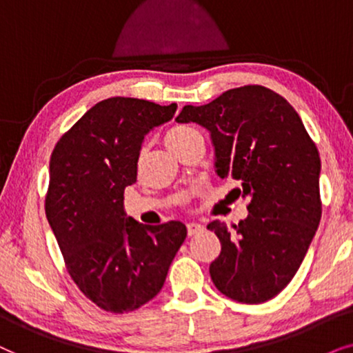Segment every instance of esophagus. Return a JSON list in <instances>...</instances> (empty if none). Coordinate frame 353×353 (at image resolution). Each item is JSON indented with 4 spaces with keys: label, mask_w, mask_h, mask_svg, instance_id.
<instances>
[{
    "label": "esophagus",
    "mask_w": 353,
    "mask_h": 353,
    "mask_svg": "<svg viewBox=\"0 0 353 353\" xmlns=\"http://www.w3.org/2000/svg\"><path fill=\"white\" fill-rule=\"evenodd\" d=\"M203 231V225L199 224V223H189L187 224V232H189V236H195V234H199Z\"/></svg>",
    "instance_id": "34e87169"
}]
</instances>
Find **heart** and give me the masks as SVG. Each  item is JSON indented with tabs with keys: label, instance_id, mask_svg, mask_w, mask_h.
<instances>
[{
	"label": "heart",
	"instance_id": "b5f03b06",
	"mask_svg": "<svg viewBox=\"0 0 353 353\" xmlns=\"http://www.w3.org/2000/svg\"><path fill=\"white\" fill-rule=\"evenodd\" d=\"M195 137H200L199 130L196 129L190 128V125H176V128L169 129L166 135H164V142H166L168 148L171 150V152L177 154Z\"/></svg>",
	"mask_w": 353,
	"mask_h": 353
}]
</instances>
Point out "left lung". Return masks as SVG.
I'll list each match as a JSON object with an SVG mask.
<instances>
[{"label":"left lung","mask_w":353,"mask_h":353,"mask_svg":"<svg viewBox=\"0 0 353 353\" xmlns=\"http://www.w3.org/2000/svg\"><path fill=\"white\" fill-rule=\"evenodd\" d=\"M176 121L208 130L218 176L241 182L239 194L250 199L237 225L218 219L206 225L221 242L211 281L242 303L276 297L302 265L321 219L316 145L289 101L261 85L187 105Z\"/></svg>","instance_id":"1"}]
</instances>
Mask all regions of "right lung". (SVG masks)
<instances>
[{"mask_svg": "<svg viewBox=\"0 0 353 353\" xmlns=\"http://www.w3.org/2000/svg\"><path fill=\"white\" fill-rule=\"evenodd\" d=\"M176 110V103L108 98L51 153L46 219L70 278L106 312L129 313L150 302L187 237L181 221L145 225L124 211V189L137 182L145 135L171 121Z\"/></svg>", "mask_w": 353, "mask_h": 353, "instance_id": "right-lung-1", "label": "right lung"}]
</instances>
